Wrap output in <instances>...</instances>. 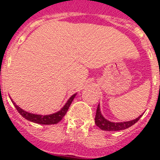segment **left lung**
<instances>
[{"instance_id":"left-lung-1","label":"left lung","mask_w":160,"mask_h":160,"mask_svg":"<svg viewBox=\"0 0 160 160\" xmlns=\"http://www.w3.org/2000/svg\"><path fill=\"white\" fill-rule=\"evenodd\" d=\"M140 117H138L134 120H130V121L127 122H120V123H114V122H110L105 119L103 115L100 113V105H98L97 109H96V114H95V122L96 125H97L100 129L102 130H106V131H118V130H122V129H125L129 127L132 126L133 124L136 123Z\"/></svg>"}]
</instances>
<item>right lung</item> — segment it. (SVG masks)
<instances>
[{"instance_id":"right-lung-1","label":"right lung","mask_w":160,"mask_h":160,"mask_svg":"<svg viewBox=\"0 0 160 160\" xmlns=\"http://www.w3.org/2000/svg\"><path fill=\"white\" fill-rule=\"evenodd\" d=\"M75 96V95H73L68 100V101L66 102L65 106L63 107L60 111H58L57 113H55V114H49V115H40V114H31V113H28V112H26L25 111V110H23V109H21L20 107L17 106V105L14 103L13 100H11V101H12V103H13L15 107H16V109H17V111H18L25 119H27V120H30V121L36 123V124H55L59 123V122L62 119L63 117L65 116L68 109H69V107L71 105V103H72Z\"/></svg>"}]
</instances>
